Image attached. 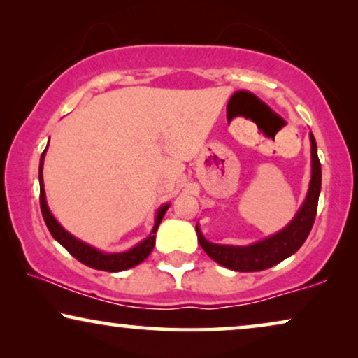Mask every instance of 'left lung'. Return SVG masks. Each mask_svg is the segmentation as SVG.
I'll return each mask as SVG.
<instances>
[{
    "mask_svg": "<svg viewBox=\"0 0 358 358\" xmlns=\"http://www.w3.org/2000/svg\"><path fill=\"white\" fill-rule=\"evenodd\" d=\"M311 140V180L306 199L298 210L295 217L282 231L273 236H268L262 241H257L249 246H227V244H215L203 238L199 224L195 227L200 246L215 262L220 266L231 268L236 272H257L277 266L283 259L295 254L301 244L306 241L313 223L316 218L317 199L321 192V163L317 158V146L315 135L310 131Z\"/></svg>",
    "mask_w": 358,
    "mask_h": 358,
    "instance_id": "left-lung-1",
    "label": "left lung"
}]
</instances>
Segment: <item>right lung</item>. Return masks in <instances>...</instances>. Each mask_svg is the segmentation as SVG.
<instances>
[{
  "mask_svg": "<svg viewBox=\"0 0 358 358\" xmlns=\"http://www.w3.org/2000/svg\"><path fill=\"white\" fill-rule=\"evenodd\" d=\"M48 146V145H47ZM47 151V148H45ZM45 151H43L41 156V166H38V182H41V210H42V217L45 220V224L48 228V231L52 233V236L57 239L58 243L62 244L63 248L66 249L68 252L71 254L73 257L78 259L81 264H85L87 267L97 268V271H106V272H120V271H127V268H131L135 266H138L140 262H143L146 257L150 256V252L153 251L155 248V241H156V231H158V227L163 220L166 210L169 208V203L159 207L158 213H156V220H155V227L151 229V234L143 241L136 244L135 248L129 249L125 252H102L99 249L90 246V244L80 241L76 239L73 234L66 231L65 228L62 227L60 223L57 222L55 217H53L50 208L47 205V199H45V189H43V176H42V168H43V158H45Z\"/></svg>",
  "mask_w": 358,
  "mask_h": 358,
  "instance_id": "1",
  "label": "right lung"
}]
</instances>
